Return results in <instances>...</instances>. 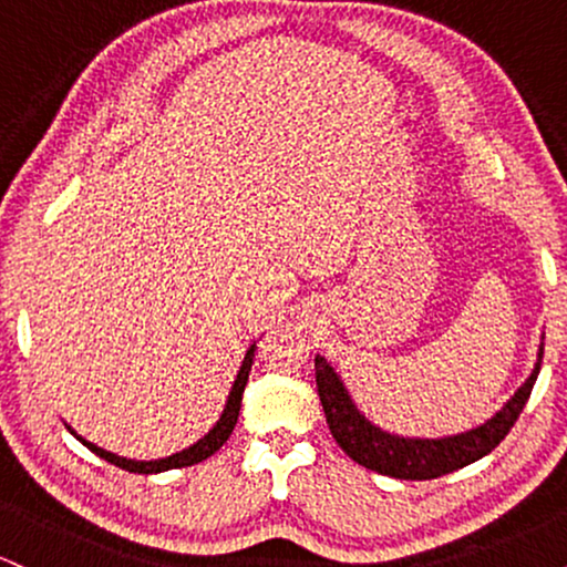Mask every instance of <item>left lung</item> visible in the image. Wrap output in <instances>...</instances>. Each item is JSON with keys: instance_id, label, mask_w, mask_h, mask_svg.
Segmentation results:
<instances>
[{"instance_id": "left-lung-1", "label": "left lung", "mask_w": 567, "mask_h": 567, "mask_svg": "<svg viewBox=\"0 0 567 567\" xmlns=\"http://www.w3.org/2000/svg\"><path fill=\"white\" fill-rule=\"evenodd\" d=\"M544 343L538 347V362L533 368L530 379L514 392V396L504 408L485 421L483 426L470 429V432L453 434V437L440 440H421V437H396V434L383 432L381 426L370 424L351 400V394L338 379V373L330 368L324 357H315L317 373V394H320L324 419H328L330 434L341 445V451L357 461L365 470H373L386 477L396 480H434L442 474L474 464L487 455L501 440L509 434L514 421L523 413L525 402L533 392V383L542 370Z\"/></svg>"}]
</instances>
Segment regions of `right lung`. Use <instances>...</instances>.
Segmentation results:
<instances>
[{
    "instance_id": "right-lung-1",
    "label": "right lung",
    "mask_w": 567,
    "mask_h": 567,
    "mask_svg": "<svg viewBox=\"0 0 567 567\" xmlns=\"http://www.w3.org/2000/svg\"><path fill=\"white\" fill-rule=\"evenodd\" d=\"M252 357H256V343H250V349H247V354H245V360H243V368H239L237 379H234V386H231V392H229V400H226V408H224V413H220V419L216 421V426H213L210 432L205 434V437L194 442L192 447H186V451H181V453L167 455V458H157V461L122 458V455L109 453V451H103V447L93 445V442L82 440L80 434H76L74 429H71L69 424H66V429H69L71 434H74L76 440L82 442L84 447H90V451H93L95 455H101L103 461H109V464L120 466V470H125V472H135V474H157V472H167V470H181V466L199 464V461L210 458V455L216 453L218 447L224 445V442L231 437L234 424H237V419H239V405H243V392H245V386H247V375H250Z\"/></svg>"
}]
</instances>
